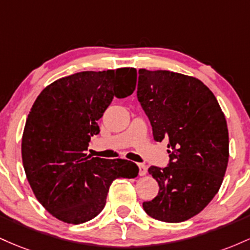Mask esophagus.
Masks as SVG:
<instances>
[{
	"label": "esophagus",
	"mask_w": 250,
	"mask_h": 250,
	"mask_svg": "<svg viewBox=\"0 0 250 250\" xmlns=\"http://www.w3.org/2000/svg\"><path fill=\"white\" fill-rule=\"evenodd\" d=\"M138 167H139V176L146 175L147 170H146V167H145L144 164H138Z\"/></svg>",
	"instance_id": "obj_1"
}]
</instances>
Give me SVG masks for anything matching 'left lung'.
Returning <instances> with one entry per match:
<instances>
[{
    "label": "left lung",
    "mask_w": 250,
    "mask_h": 250,
    "mask_svg": "<svg viewBox=\"0 0 250 250\" xmlns=\"http://www.w3.org/2000/svg\"><path fill=\"white\" fill-rule=\"evenodd\" d=\"M137 97L156 142L167 140L170 163L151 167L158 195L144 202L148 216L178 223L201 212L220 190L229 159V134L214 93L189 75L139 69Z\"/></svg>",
    "instance_id": "obj_1"
}]
</instances>
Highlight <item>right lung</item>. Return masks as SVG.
Listing matches in <instances>:
<instances>
[{"label": "right lung", "instance_id": "add662e5", "mask_svg": "<svg viewBox=\"0 0 250 250\" xmlns=\"http://www.w3.org/2000/svg\"><path fill=\"white\" fill-rule=\"evenodd\" d=\"M136 83L130 67L79 72L55 80L36 98L22 136V163L35 197L58 220H92L105 207L114 179L138 175L132 162L86 153L113 97L131 95Z\"/></svg>", "mask_w": 250, "mask_h": 250}]
</instances>
